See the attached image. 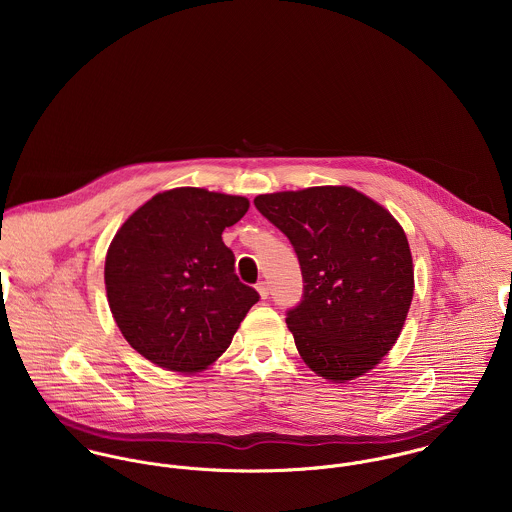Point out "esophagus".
I'll return each mask as SVG.
<instances>
[{"label": "esophagus", "instance_id": "obj_1", "mask_svg": "<svg viewBox=\"0 0 512 512\" xmlns=\"http://www.w3.org/2000/svg\"><path fill=\"white\" fill-rule=\"evenodd\" d=\"M256 290H258V293H260V297H262V299H266V297H268V293H270L268 282H260V284L256 286Z\"/></svg>", "mask_w": 512, "mask_h": 512}]
</instances>
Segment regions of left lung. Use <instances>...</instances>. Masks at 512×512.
Segmentation results:
<instances>
[{
	"mask_svg": "<svg viewBox=\"0 0 512 512\" xmlns=\"http://www.w3.org/2000/svg\"><path fill=\"white\" fill-rule=\"evenodd\" d=\"M256 209L293 244L303 299L288 329L303 363L329 382L378 365L398 341L414 297L404 228L347 185L258 195Z\"/></svg>",
	"mask_w": 512,
	"mask_h": 512,
	"instance_id": "obj_1",
	"label": "left lung"
}]
</instances>
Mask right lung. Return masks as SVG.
<instances>
[{
  "instance_id": "1",
  "label": "right lung",
  "mask_w": 512,
  "mask_h": 512,
  "mask_svg": "<svg viewBox=\"0 0 512 512\" xmlns=\"http://www.w3.org/2000/svg\"><path fill=\"white\" fill-rule=\"evenodd\" d=\"M248 207L240 195L177 187L153 195L114 234L104 264L108 305L149 363L197 374L230 347L258 293L236 278L222 230Z\"/></svg>"
}]
</instances>
